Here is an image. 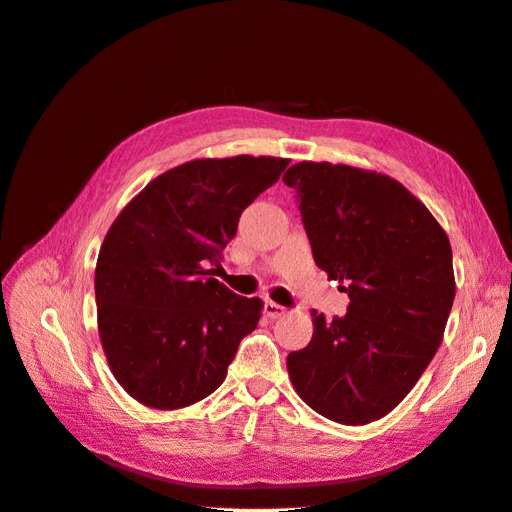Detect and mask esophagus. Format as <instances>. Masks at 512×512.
Here are the masks:
<instances>
[{
	"instance_id": "obj_1",
	"label": "esophagus",
	"mask_w": 512,
	"mask_h": 512,
	"mask_svg": "<svg viewBox=\"0 0 512 512\" xmlns=\"http://www.w3.org/2000/svg\"><path fill=\"white\" fill-rule=\"evenodd\" d=\"M264 313H266V318H270V320H277V318L285 316V307H281V305H277V303H272V300H266Z\"/></svg>"
}]
</instances>
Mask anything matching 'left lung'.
<instances>
[{"label":"left lung","instance_id":"left-lung-1","mask_svg":"<svg viewBox=\"0 0 512 512\" xmlns=\"http://www.w3.org/2000/svg\"><path fill=\"white\" fill-rule=\"evenodd\" d=\"M300 201L313 259L344 283V318L313 311L290 352L296 393L337 424L363 426L406 398L443 339L454 303L448 233L400 181L376 170L298 162L283 175Z\"/></svg>","mask_w":512,"mask_h":512}]
</instances>
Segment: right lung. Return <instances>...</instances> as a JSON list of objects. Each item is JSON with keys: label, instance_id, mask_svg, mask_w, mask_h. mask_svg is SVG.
I'll list each match as a JSON object with an SVG mask.
<instances>
[{"label": "right lung", "instance_id": "right-lung-1", "mask_svg": "<svg viewBox=\"0 0 512 512\" xmlns=\"http://www.w3.org/2000/svg\"><path fill=\"white\" fill-rule=\"evenodd\" d=\"M290 160L203 157L149 181L116 216L95 268L103 352L131 398L160 411L214 393L264 303L212 274L257 196Z\"/></svg>", "mask_w": 512, "mask_h": 512}]
</instances>
